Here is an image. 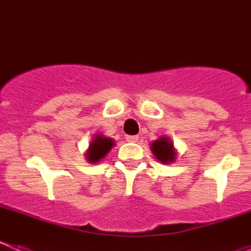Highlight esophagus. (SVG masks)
Listing matches in <instances>:
<instances>
[{"instance_id":"esophagus-1","label":"esophagus","mask_w":251,"mask_h":251,"mask_svg":"<svg viewBox=\"0 0 251 251\" xmlns=\"http://www.w3.org/2000/svg\"><path fill=\"white\" fill-rule=\"evenodd\" d=\"M138 136H127L126 137V141L127 142H138Z\"/></svg>"}]
</instances>
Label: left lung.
I'll use <instances>...</instances> for the list:
<instances>
[{"instance_id": "obj_1", "label": "left lung", "mask_w": 251, "mask_h": 251, "mask_svg": "<svg viewBox=\"0 0 251 251\" xmlns=\"http://www.w3.org/2000/svg\"><path fill=\"white\" fill-rule=\"evenodd\" d=\"M151 151L161 163H174L177 158V152L174 147V142L168 137H159L151 143Z\"/></svg>"}]
</instances>
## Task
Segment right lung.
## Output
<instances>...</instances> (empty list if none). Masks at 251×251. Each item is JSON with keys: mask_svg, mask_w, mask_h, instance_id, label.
Masks as SVG:
<instances>
[{"mask_svg": "<svg viewBox=\"0 0 251 251\" xmlns=\"http://www.w3.org/2000/svg\"><path fill=\"white\" fill-rule=\"evenodd\" d=\"M114 141L109 137H105L103 134H94L93 139L90 141L89 147L84 153V157L89 163H98L99 161L104 158V157L109 153V151L114 147Z\"/></svg>", "mask_w": 251, "mask_h": 251, "instance_id": "right-lung-1", "label": "right lung"}]
</instances>
